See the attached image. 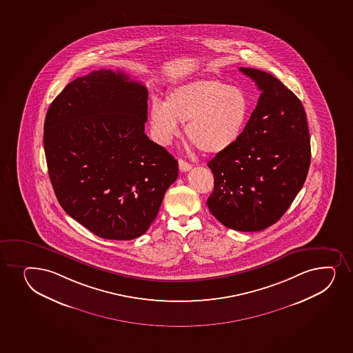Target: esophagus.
Segmentation results:
<instances>
[{
    "label": "esophagus",
    "instance_id": "34e87169",
    "mask_svg": "<svg viewBox=\"0 0 353 353\" xmlns=\"http://www.w3.org/2000/svg\"><path fill=\"white\" fill-rule=\"evenodd\" d=\"M179 170L183 171V172H186V171L191 170V168H192V165H191L190 163L185 162V161L182 159H179Z\"/></svg>",
    "mask_w": 353,
    "mask_h": 353
}]
</instances>
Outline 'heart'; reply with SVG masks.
<instances>
[{"instance_id": "b5f03b06", "label": "heart", "mask_w": 353, "mask_h": 353, "mask_svg": "<svg viewBox=\"0 0 353 353\" xmlns=\"http://www.w3.org/2000/svg\"><path fill=\"white\" fill-rule=\"evenodd\" d=\"M250 114L251 102L243 89L217 79H197L171 89L164 104L154 102L149 119L159 144H170L179 136V122L186 123V137L203 152L217 154L241 139Z\"/></svg>"}]
</instances>
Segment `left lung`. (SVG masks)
I'll list each match as a JSON object with an SVG mask.
<instances>
[{"label":"left lung","mask_w":353,"mask_h":353,"mask_svg":"<svg viewBox=\"0 0 353 353\" xmlns=\"http://www.w3.org/2000/svg\"><path fill=\"white\" fill-rule=\"evenodd\" d=\"M239 70L261 94L241 139L208 163L214 186L206 204L223 225L250 232L269 228L289 209L305 182L311 145L297 96L269 72Z\"/></svg>","instance_id":"left-lung-1"}]
</instances>
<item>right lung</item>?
<instances>
[{"label": "right lung", "instance_id": "right-lung-1", "mask_svg": "<svg viewBox=\"0 0 353 353\" xmlns=\"http://www.w3.org/2000/svg\"><path fill=\"white\" fill-rule=\"evenodd\" d=\"M148 90L122 72L97 70L64 88L48 109L43 144L57 201L105 239L147 232L179 162L144 134Z\"/></svg>", "mask_w": 353, "mask_h": 353}]
</instances>
